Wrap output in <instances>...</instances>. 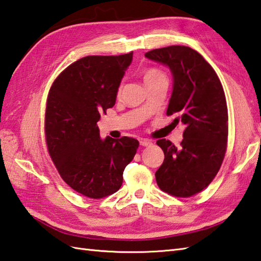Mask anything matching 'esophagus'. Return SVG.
<instances>
[{
    "instance_id": "1",
    "label": "esophagus",
    "mask_w": 261,
    "mask_h": 261,
    "mask_svg": "<svg viewBox=\"0 0 261 261\" xmlns=\"http://www.w3.org/2000/svg\"><path fill=\"white\" fill-rule=\"evenodd\" d=\"M140 145L143 147H149L152 145V141L149 139H140Z\"/></svg>"
}]
</instances>
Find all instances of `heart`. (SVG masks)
<instances>
[{"label":"heart","instance_id":"heart-1","mask_svg":"<svg viewBox=\"0 0 261 261\" xmlns=\"http://www.w3.org/2000/svg\"><path fill=\"white\" fill-rule=\"evenodd\" d=\"M163 77H165L163 71H160L159 69H156V68H150L145 73L143 80H145V83H148V82H151V81L158 80V79H163Z\"/></svg>","mask_w":261,"mask_h":261}]
</instances>
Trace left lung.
<instances>
[{
  "mask_svg": "<svg viewBox=\"0 0 261 261\" xmlns=\"http://www.w3.org/2000/svg\"><path fill=\"white\" fill-rule=\"evenodd\" d=\"M145 56L167 66L173 92L167 115L185 126L179 147L160 139L165 159L156 171L160 190L178 197L203 191L222 165L228 142V108L222 84L202 55L185 46L153 49Z\"/></svg>",
  "mask_w": 261,
  "mask_h": 261,
  "instance_id": "obj_1",
  "label": "left lung"
}]
</instances>
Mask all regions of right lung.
<instances>
[{
  "instance_id": "right-lung-1",
  "label": "right lung",
  "mask_w": 261,
  "mask_h": 261,
  "mask_svg": "<svg viewBox=\"0 0 261 261\" xmlns=\"http://www.w3.org/2000/svg\"><path fill=\"white\" fill-rule=\"evenodd\" d=\"M134 53L87 56L69 65L49 91L46 109L48 151L64 181L91 198L115 193L139 142L99 137L101 113L115 104Z\"/></svg>"
}]
</instances>
